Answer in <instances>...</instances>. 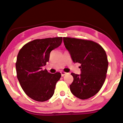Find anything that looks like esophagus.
<instances>
[{"label":"esophagus","instance_id":"1","mask_svg":"<svg viewBox=\"0 0 123 123\" xmlns=\"http://www.w3.org/2000/svg\"><path fill=\"white\" fill-rule=\"evenodd\" d=\"M60 73H61V75H62V76H64L65 75H66V74H68L67 73H65V72H60Z\"/></svg>","mask_w":123,"mask_h":123}]
</instances>
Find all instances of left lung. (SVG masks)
Listing matches in <instances>:
<instances>
[{
	"mask_svg": "<svg viewBox=\"0 0 123 123\" xmlns=\"http://www.w3.org/2000/svg\"><path fill=\"white\" fill-rule=\"evenodd\" d=\"M63 42L74 63L81 64L80 74L71 73L74 80L70 91L79 99L90 98L99 92L105 80L108 67L105 51L92 40L64 37Z\"/></svg>",
	"mask_w": 123,
	"mask_h": 123,
	"instance_id": "8db88e82",
	"label": "left lung"
}]
</instances>
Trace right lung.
<instances>
[{
  "label": "right lung",
  "instance_id": "add662e5",
  "mask_svg": "<svg viewBox=\"0 0 123 123\" xmlns=\"http://www.w3.org/2000/svg\"><path fill=\"white\" fill-rule=\"evenodd\" d=\"M62 40V37L35 39L19 51L15 64L17 78L24 92L33 100L47 101L54 93L61 74L49 73L42 68L49 62L51 50L59 47Z\"/></svg>",
  "mask_w": 123,
  "mask_h": 123
}]
</instances>
